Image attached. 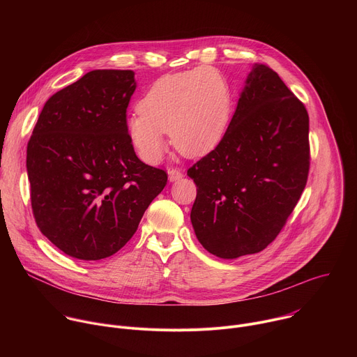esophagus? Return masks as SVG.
I'll return each instance as SVG.
<instances>
[{"instance_id":"1","label":"esophagus","mask_w":357,"mask_h":357,"mask_svg":"<svg viewBox=\"0 0 357 357\" xmlns=\"http://www.w3.org/2000/svg\"><path fill=\"white\" fill-rule=\"evenodd\" d=\"M168 175H169V181L171 182H175V181H179L183 178V172L179 169V168H171L168 171Z\"/></svg>"}]
</instances>
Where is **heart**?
<instances>
[{
    "mask_svg": "<svg viewBox=\"0 0 357 357\" xmlns=\"http://www.w3.org/2000/svg\"><path fill=\"white\" fill-rule=\"evenodd\" d=\"M233 109L226 77L212 66L171 73L154 82L127 120L128 137L148 164L162 158L171 132L174 146L189 157L208 154L223 138Z\"/></svg>",
    "mask_w": 357,
    "mask_h": 357,
    "instance_id": "b5f03b06",
    "label": "heart"
}]
</instances>
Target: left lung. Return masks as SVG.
Listing matches in <instances>:
<instances>
[{
	"instance_id": "left-lung-1",
	"label": "left lung",
	"mask_w": 357,
	"mask_h": 357,
	"mask_svg": "<svg viewBox=\"0 0 357 357\" xmlns=\"http://www.w3.org/2000/svg\"><path fill=\"white\" fill-rule=\"evenodd\" d=\"M310 161L307 109L277 72L254 63L223 138L188 169L200 244L220 259L264 250L296 206Z\"/></svg>"
}]
</instances>
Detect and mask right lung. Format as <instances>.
Here are the masks:
<instances>
[{
    "label": "right lung",
    "mask_w": 357,
    "mask_h": 357,
    "mask_svg": "<svg viewBox=\"0 0 357 357\" xmlns=\"http://www.w3.org/2000/svg\"><path fill=\"white\" fill-rule=\"evenodd\" d=\"M132 70H91L50 97L26 146L31 206L68 256H113L135 233L168 174L144 164L127 131Z\"/></svg>",
    "instance_id": "add662e5"
}]
</instances>
